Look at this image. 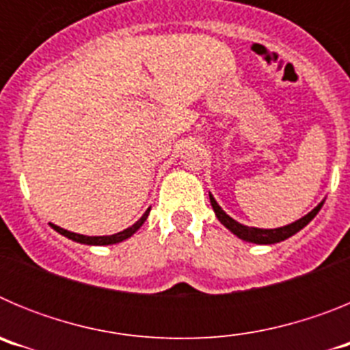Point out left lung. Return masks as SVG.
Returning a JSON list of instances; mask_svg holds the SVG:
<instances>
[{"label": "left lung", "instance_id": "1", "mask_svg": "<svg viewBox=\"0 0 350 350\" xmlns=\"http://www.w3.org/2000/svg\"><path fill=\"white\" fill-rule=\"evenodd\" d=\"M210 203H212L213 212H215L217 219L221 221V224H224L231 233L237 234V237L242 238V240H245V242L259 243V245H271V243L284 242L286 238L296 234L299 230H303V228H305V226H307L308 222L317 215V213H319L321 206L324 205V202H321L319 205L315 206L312 212H308L305 217L298 219L296 222H291V224L287 226H282V228H275V230H261V228H249V226H243L240 224V222L234 221L233 217H230V215H228L221 206H219V203L215 202V198H213L212 194H210Z\"/></svg>", "mask_w": 350, "mask_h": 350}]
</instances>
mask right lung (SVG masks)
<instances>
[{"mask_svg":"<svg viewBox=\"0 0 350 350\" xmlns=\"http://www.w3.org/2000/svg\"><path fill=\"white\" fill-rule=\"evenodd\" d=\"M148 212H150V208H147V212H145L144 215H142V217L135 222V224L129 226V228H126L124 231H119V233H116V234H108V237H85V234L71 233V231L63 230V228H59V226H55V224H51V226L54 228L55 231H57V233H61L63 237L70 238V240H73V242L85 243V245H112V243L122 242V240H126V238L133 237V234L137 233V231L142 228V224L147 221Z\"/></svg>","mask_w":350,"mask_h":350,"instance_id":"right-lung-1","label":"right lung"}]
</instances>
